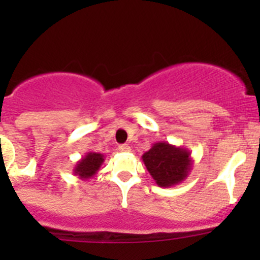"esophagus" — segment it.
<instances>
[{"label":"esophagus","mask_w":260,"mask_h":260,"mask_svg":"<svg viewBox=\"0 0 260 260\" xmlns=\"http://www.w3.org/2000/svg\"><path fill=\"white\" fill-rule=\"evenodd\" d=\"M118 150L121 151V152H128V151L132 150V148H130V146H128V144H119Z\"/></svg>","instance_id":"34e87169"}]
</instances>
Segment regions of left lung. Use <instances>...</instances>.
Returning a JSON list of instances; mask_svg holds the SVG:
<instances>
[{
  "label": "left lung",
  "instance_id": "8db88e82",
  "mask_svg": "<svg viewBox=\"0 0 260 260\" xmlns=\"http://www.w3.org/2000/svg\"><path fill=\"white\" fill-rule=\"evenodd\" d=\"M142 160L160 187H171L181 183L187 178L192 168L190 151L168 142H156L143 153Z\"/></svg>",
  "mask_w": 260,
  "mask_h": 260
}]
</instances>
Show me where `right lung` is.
<instances>
[{
  "label": "right lung",
  "mask_w": 260,
  "mask_h": 260,
  "mask_svg": "<svg viewBox=\"0 0 260 260\" xmlns=\"http://www.w3.org/2000/svg\"><path fill=\"white\" fill-rule=\"evenodd\" d=\"M104 160L105 157L103 153L87 152L75 164L73 173H74V176H78V178H80V180H89L98 173Z\"/></svg>",
  "instance_id": "add662e5"
}]
</instances>
